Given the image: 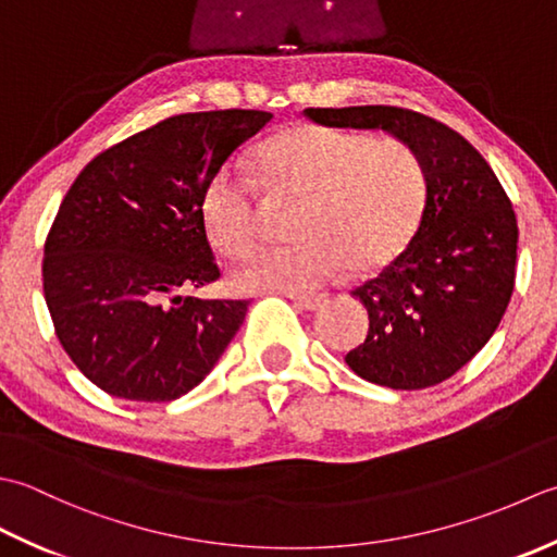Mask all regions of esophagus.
<instances>
[{"mask_svg": "<svg viewBox=\"0 0 557 557\" xmlns=\"http://www.w3.org/2000/svg\"><path fill=\"white\" fill-rule=\"evenodd\" d=\"M288 298L298 305L300 310H317L324 302V295H308V293H286Z\"/></svg>", "mask_w": 557, "mask_h": 557, "instance_id": "34e87169", "label": "esophagus"}]
</instances>
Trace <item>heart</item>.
I'll use <instances>...</instances> for the list:
<instances>
[{
  "mask_svg": "<svg viewBox=\"0 0 557 557\" xmlns=\"http://www.w3.org/2000/svg\"><path fill=\"white\" fill-rule=\"evenodd\" d=\"M259 185L276 199H298L293 245L249 252L231 271L243 293H298L320 286L342 264L356 274L404 252L425 209V173L411 146L394 136L295 124L259 144L255 175L215 170L201 191V225L221 255L255 240Z\"/></svg>",
  "mask_w": 557,
  "mask_h": 557,
  "instance_id": "heart-1",
  "label": "heart"
}]
</instances>
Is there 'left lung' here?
<instances>
[{
  "instance_id": "obj_1",
  "label": "left lung",
  "mask_w": 557,
  "mask_h": 557,
  "mask_svg": "<svg viewBox=\"0 0 557 557\" xmlns=\"http://www.w3.org/2000/svg\"><path fill=\"white\" fill-rule=\"evenodd\" d=\"M324 127L387 132L425 173V209L411 243L354 298L366 344L346 356L358 377L389 389L445 382L495 334L515 290L517 215L485 158L421 112L392 106L308 108Z\"/></svg>"
}]
</instances>
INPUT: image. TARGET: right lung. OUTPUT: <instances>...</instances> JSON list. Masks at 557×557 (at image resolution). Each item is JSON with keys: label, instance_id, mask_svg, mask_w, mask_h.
Here are the masks:
<instances>
[{"label": "right lung", "instance_id": "right-lung-1", "mask_svg": "<svg viewBox=\"0 0 557 557\" xmlns=\"http://www.w3.org/2000/svg\"><path fill=\"white\" fill-rule=\"evenodd\" d=\"M271 117H168L96 156L66 191L45 240V302L66 356L110 396L180 399L245 322L249 300L183 290L221 276L201 225L203 187Z\"/></svg>", "mask_w": 557, "mask_h": 557}]
</instances>
